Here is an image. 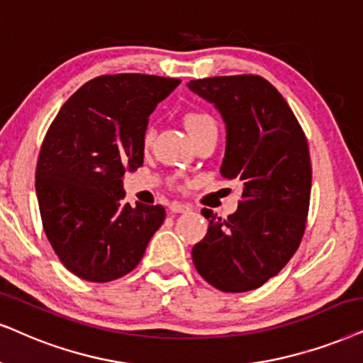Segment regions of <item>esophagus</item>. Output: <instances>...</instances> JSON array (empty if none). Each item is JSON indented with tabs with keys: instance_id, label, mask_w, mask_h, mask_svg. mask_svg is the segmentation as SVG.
<instances>
[{
	"instance_id": "1",
	"label": "esophagus",
	"mask_w": 363,
	"mask_h": 363,
	"mask_svg": "<svg viewBox=\"0 0 363 363\" xmlns=\"http://www.w3.org/2000/svg\"><path fill=\"white\" fill-rule=\"evenodd\" d=\"M169 209H171V213H187V211H191V206L189 204H184V203H177V201H174L169 206Z\"/></svg>"
}]
</instances>
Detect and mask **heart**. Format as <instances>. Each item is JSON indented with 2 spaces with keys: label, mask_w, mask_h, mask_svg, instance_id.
Here are the masks:
<instances>
[{
  "label": "heart",
  "mask_w": 363,
  "mask_h": 363,
  "mask_svg": "<svg viewBox=\"0 0 363 363\" xmlns=\"http://www.w3.org/2000/svg\"><path fill=\"white\" fill-rule=\"evenodd\" d=\"M182 122H184V127L186 130L189 132L191 139H194L196 135H199L201 132L208 130L211 127H216L214 125V118L209 116V113L203 112V110H191V112H186L184 117H182ZM152 137H154V130L152 128H145L144 132V147H149V144L152 142Z\"/></svg>",
  "instance_id": "obj_1"
}]
</instances>
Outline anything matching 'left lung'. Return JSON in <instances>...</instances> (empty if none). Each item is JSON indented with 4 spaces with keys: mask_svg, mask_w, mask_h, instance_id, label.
Segmentation results:
<instances>
[{
    "mask_svg": "<svg viewBox=\"0 0 363 363\" xmlns=\"http://www.w3.org/2000/svg\"><path fill=\"white\" fill-rule=\"evenodd\" d=\"M187 86L221 113V176L242 182L240 206L228 219L201 211L209 228L192 247V261L218 290H256L281 272L303 238L311 192L308 142L286 100L263 77H213Z\"/></svg>",
    "mask_w": 363,
    "mask_h": 363,
    "instance_id": "obj_1",
    "label": "left lung"
}]
</instances>
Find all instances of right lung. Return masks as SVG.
I'll use <instances>...</instances> for the list:
<instances>
[{
    "mask_svg": "<svg viewBox=\"0 0 363 363\" xmlns=\"http://www.w3.org/2000/svg\"><path fill=\"white\" fill-rule=\"evenodd\" d=\"M179 84L142 73L97 77L50 125L36 197L50 245L79 278L105 283L130 273L166 219L160 204L123 203L122 177L142 166L149 116Z\"/></svg>",
    "mask_w": 363,
    "mask_h": 363,
    "instance_id": "1",
    "label": "right lung"
}]
</instances>
